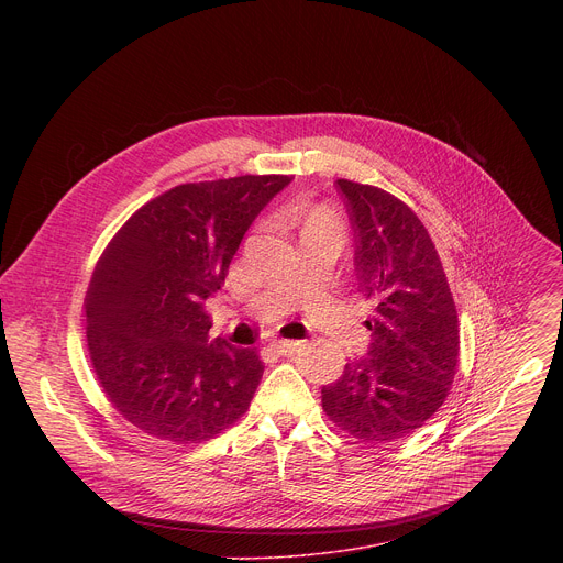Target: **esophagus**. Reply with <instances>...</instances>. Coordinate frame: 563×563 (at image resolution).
<instances>
[{"label": "esophagus", "instance_id": "1", "mask_svg": "<svg viewBox=\"0 0 563 563\" xmlns=\"http://www.w3.org/2000/svg\"><path fill=\"white\" fill-rule=\"evenodd\" d=\"M272 347H274L276 352H280L283 356H291V354L300 347V341H283V339H280V341H274Z\"/></svg>", "mask_w": 563, "mask_h": 563}]
</instances>
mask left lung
<instances>
[{
  "mask_svg": "<svg viewBox=\"0 0 563 563\" xmlns=\"http://www.w3.org/2000/svg\"><path fill=\"white\" fill-rule=\"evenodd\" d=\"M356 235L358 291L376 302L367 356L347 363L320 404L363 443H391L443 406L459 363L456 305L432 238L396 196L336 180Z\"/></svg>",
  "mask_w": 563,
  "mask_h": 563,
  "instance_id": "8db88e82",
  "label": "left lung"
}]
</instances>
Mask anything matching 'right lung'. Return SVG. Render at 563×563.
Here are the masks:
<instances>
[{"label": "right lung", "mask_w": 563, "mask_h": 563, "mask_svg": "<svg viewBox=\"0 0 563 563\" xmlns=\"http://www.w3.org/2000/svg\"><path fill=\"white\" fill-rule=\"evenodd\" d=\"M291 176L178 185L142 205L102 252L85 298L87 347L113 408L144 434L202 443L250 410L258 350L211 339L205 300L250 224Z\"/></svg>", "instance_id": "1"}]
</instances>
